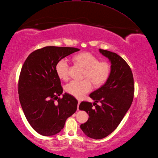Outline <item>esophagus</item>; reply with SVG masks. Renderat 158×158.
<instances>
[{
  "label": "esophagus",
  "instance_id": "esophagus-1",
  "mask_svg": "<svg viewBox=\"0 0 158 158\" xmlns=\"http://www.w3.org/2000/svg\"><path fill=\"white\" fill-rule=\"evenodd\" d=\"M80 101H78V106H77V109H78V110H79V105H80Z\"/></svg>",
  "mask_w": 158,
  "mask_h": 158
}]
</instances>
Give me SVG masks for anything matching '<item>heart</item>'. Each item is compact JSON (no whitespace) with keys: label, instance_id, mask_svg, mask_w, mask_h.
Segmentation results:
<instances>
[{"label":"heart","instance_id":"heart-1","mask_svg":"<svg viewBox=\"0 0 158 158\" xmlns=\"http://www.w3.org/2000/svg\"><path fill=\"white\" fill-rule=\"evenodd\" d=\"M75 60L80 66L86 69L84 78L87 79L82 81L72 80L65 86V90L76 98H81L91 91L90 81L94 86H99L106 81L110 74V68L108 63L99 61L97 57L90 53H79L75 57ZM68 70L69 62L66 58H62L57 61L56 65V72L60 79L68 80Z\"/></svg>","mask_w":158,"mask_h":158}]
</instances>
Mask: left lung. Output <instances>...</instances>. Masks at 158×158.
Wrapping results in <instances>:
<instances>
[{"label": "left lung", "mask_w": 158, "mask_h": 158, "mask_svg": "<svg viewBox=\"0 0 158 158\" xmlns=\"http://www.w3.org/2000/svg\"><path fill=\"white\" fill-rule=\"evenodd\" d=\"M99 52L110 62V72L105 84L90 94L91 102H82L79 109L88 113L89 118L80 129L88 137L101 139L116 129L131 105L134 82L127 63L116 53L99 49ZM100 102L99 106L96 102Z\"/></svg>", "instance_id": "1"}]
</instances>
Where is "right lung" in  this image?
Wrapping results in <instances>:
<instances>
[{
  "mask_svg": "<svg viewBox=\"0 0 158 158\" xmlns=\"http://www.w3.org/2000/svg\"><path fill=\"white\" fill-rule=\"evenodd\" d=\"M69 47L47 46L32 52L21 68L19 97L25 116L32 128L44 136L60 133L66 119L77 109L78 101L63 92L56 72L60 60L79 51ZM56 102H55V101Z\"/></svg>",
  "mask_w": 158,
  "mask_h": 158,
  "instance_id": "obj_1",
  "label": "right lung"
}]
</instances>
